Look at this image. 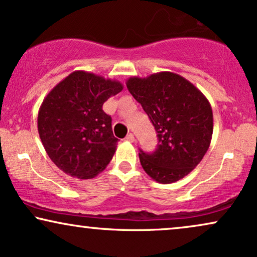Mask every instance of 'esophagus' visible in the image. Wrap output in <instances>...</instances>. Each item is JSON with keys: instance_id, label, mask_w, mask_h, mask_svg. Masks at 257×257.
Returning <instances> with one entry per match:
<instances>
[{"instance_id": "34e87169", "label": "esophagus", "mask_w": 257, "mask_h": 257, "mask_svg": "<svg viewBox=\"0 0 257 257\" xmlns=\"http://www.w3.org/2000/svg\"><path fill=\"white\" fill-rule=\"evenodd\" d=\"M126 139H127L128 142H135V136L132 134H128L127 136H126Z\"/></svg>"}]
</instances>
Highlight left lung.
Listing matches in <instances>:
<instances>
[{
    "label": "left lung",
    "mask_w": 257,
    "mask_h": 257,
    "mask_svg": "<svg viewBox=\"0 0 257 257\" xmlns=\"http://www.w3.org/2000/svg\"><path fill=\"white\" fill-rule=\"evenodd\" d=\"M126 85L142 104L157 132L153 154L141 150L139 161L151 179L173 183L201 162L213 134V113L206 96L182 76L161 71L130 77Z\"/></svg>",
    "instance_id": "obj_1"
}]
</instances>
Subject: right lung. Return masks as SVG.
<instances>
[{
  "mask_svg": "<svg viewBox=\"0 0 257 257\" xmlns=\"http://www.w3.org/2000/svg\"><path fill=\"white\" fill-rule=\"evenodd\" d=\"M119 81L74 71L46 95L38 113V132L46 154L72 177H95L116 150L112 118L102 110L122 90Z\"/></svg>",
  "mask_w": 257,
  "mask_h": 257,
  "instance_id": "1",
  "label": "right lung"
}]
</instances>
